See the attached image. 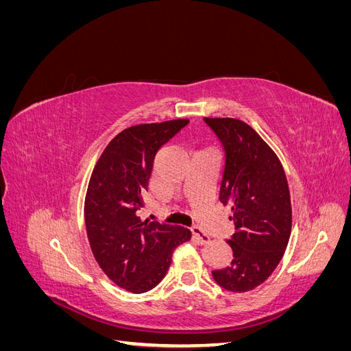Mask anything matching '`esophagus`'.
Returning <instances> with one entry per match:
<instances>
[{
	"mask_svg": "<svg viewBox=\"0 0 351 351\" xmlns=\"http://www.w3.org/2000/svg\"><path fill=\"white\" fill-rule=\"evenodd\" d=\"M190 231H192V236L200 243V244H205V243H208L209 241V237L205 234L204 231H202L199 227H196V226H193L192 228H190Z\"/></svg>",
	"mask_w": 351,
	"mask_h": 351,
	"instance_id": "esophagus-1",
	"label": "esophagus"
}]
</instances>
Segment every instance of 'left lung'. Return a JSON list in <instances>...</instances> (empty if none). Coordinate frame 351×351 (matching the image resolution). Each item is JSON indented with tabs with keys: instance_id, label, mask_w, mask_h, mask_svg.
<instances>
[{
	"instance_id": "1",
	"label": "left lung",
	"mask_w": 351,
	"mask_h": 351,
	"mask_svg": "<svg viewBox=\"0 0 351 351\" xmlns=\"http://www.w3.org/2000/svg\"><path fill=\"white\" fill-rule=\"evenodd\" d=\"M224 149L219 202L230 205L236 232L228 267L212 271L222 289H256L277 268L291 232L290 192L282 165L252 127L236 119H204Z\"/></svg>"
}]
</instances>
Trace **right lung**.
Returning <instances> with one entry per match:
<instances>
[{"label":"right lung","instance_id":"1","mask_svg":"<svg viewBox=\"0 0 351 351\" xmlns=\"http://www.w3.org/2000/svg\"><path fill=\"white\" fill-rule=\"evenodd\" d=\"M171 120L129 127L105 147L95 165L84 224L95 259L107 277L130 293H145L162 281L173 252L190 240L187 228L136 215L143 206L156 152L187 125Z\"/></svg>","mask_w":351,"mask_h":351}]
</instances>
